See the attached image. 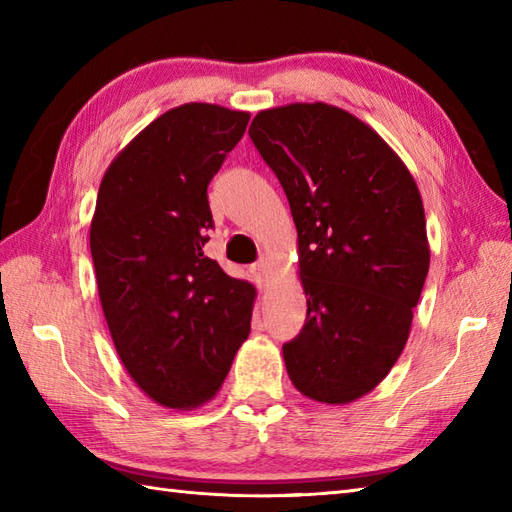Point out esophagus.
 Here are the masks:
<instances>
[{
	"mask_svg": "<svg viewBox=\"0 0 512 512\" xmlns=\"http://www.w3.org/2000/svg\"><path fill=\"white\" fill-rule=\"evenodd\" d=\"M250 275H253L259 288H266L270 284V275H273V270H270V264L262 259V262H257L253 268H250Z\"/></svg>",
	"mask_w": 512,
	"mask_h": 512,
	"instance_id": "obj_1",
	"label": "esophagus"
}]
</instances>
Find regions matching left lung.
I'll return each mask as SVG.
<instances>
[{"label": "left lung", "mask_w": 512, "mask_h": 512, "mask_svg": "<svg viewBox=\"0 0 512 512\" xmlns=\"http://www.w3.org/2000/svg\"><path fill=\"white\" fill-rule=\"evenodd\" d=\"M250 140L297 226L308 317L284 345L303 396L347 405L396 365L429 273L424 206L405 162L361 118L328 103L262 110Z\"/></svg>", "instance_id": "1"}]
</instances>
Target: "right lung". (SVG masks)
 <instances>
[{
	"mask_svg": "<svg viewBox=\"0 0 512 512\" xmlns=\"http://www.w3.org/2000/svg\"><path fill=\"white\" fill-rule=\"evenodd\" d=\"M248 121L213 103L173 107L101 180L90 250L103 314L127 374L162 407L209 402L250 334L255 288L204 255L206 187Z\"/></svg>",
	"mask_w": 512,
	"mask_h": 512,
	"instance_id": "right-lung-1",
	"label": "right lung"
}]
</instances>
